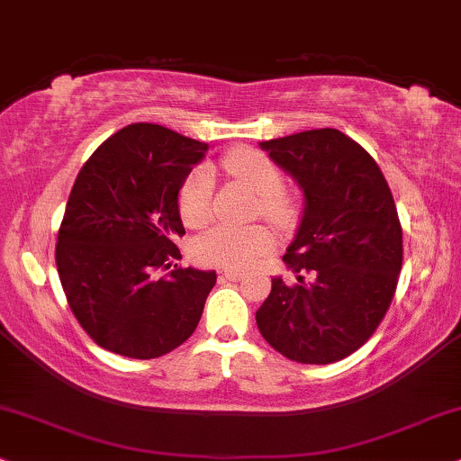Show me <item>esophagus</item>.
Returning a JSON list of instances; mask_svg holds the SVG:
<instances>
[{
    "label": "esophagus",
    "instance_id": "obj_1",
    "mask_svg": "<svg viewBox=\"0 0 461 461\" xmlns=\"http://www.w3.org/2000/svg\"><path fill=\"white\" fill-rule=\"evenodd\" d=\"M243 271H237V269H224L221 271V277H224V280H229V282H240V280H243Z\"/></svg>",
    "mask_w": 461,
    "mask_h": 461
}]
</instances>
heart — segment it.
<instances>
[{
	"label": "heart",
	"mask_w": 461,
	"mask_h": 461,
	"mask_svg": "<svg viewBox=\"0 0 461 461\" xmlns=\"http://www.w3.org/2000/svg\"><path fill=\"white\" fill-rule=\"evenodd\" d=\"M224 168L252 187L260 196L258 213L276 221L277 226H288L297 220L299 203L291 190L284 187L280 168L269 156L249 147L232 149L224 158ZM213 194L215 181L213 173L207 167H198L184 179L177 194L179 215L190 229H203L213 218ZM274 232L267 226L257 224L248 229L235 226H215L203 232L192 243V254L198 263L224 267V269H246L254 265L263 254L274 248Z\"/></svg>",
	"instance_id": "b5f03b06"
}]
</instances>
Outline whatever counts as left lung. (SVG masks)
<instances>
[{
  "label": "left lung",
  "instance_id": "obj_1",
  "mask_svg": "<svg viewBox=\"0 0 461 461\" xmlns=\"http://www.w3.org/2000/svg\"><path fill=\"white\" fill-rule=\"evenodd\" d=\"M260 147L297 179L305 212L284 254L299 284L271 280L258 331L286 359L327 366L359 350L393 301L404 258L393 194L376 160L339 130H305Z\"/></svg>",
  "mask_w": 461,
  "mask_h": 461
}]
</instances>
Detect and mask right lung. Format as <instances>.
<instances>
[{
	"mask_svg": "<svg viewBox=\"0 0 461 461\" xmlns=\"http://www.w3.org/2000/svg\"><path fill=\"white\" fill-rule=\"evenodd\" d=\"M207 149L158 123H132L83 164L55 263L74 318L102 348L156 359L194 333L215 271L173 265L185 235L177 194Z\"/></svg>",
	"mask_w": 461,
	"mask_h": 461,
	"instance_id": "right-lung-1",
	"label": "right lung"
}]
</instances>
